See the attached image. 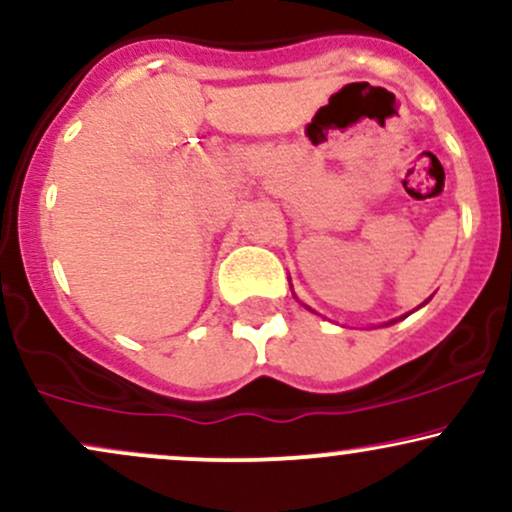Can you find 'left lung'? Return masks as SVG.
Instances as JSON below:
<instances>
[{
    "label": "left lung",
    "mask_w": 512,
    "mask_h": 512,
    "mask_svg": "<svg viewBox=\"0 0 512 512\" xmlns=\"http://www.w3.org/2000/svg\"><path fill=\"white\" fill-rule=\"evenodd\" d=\"M421 305H424V303H421ZM402 317H407V315H402ZM392 322H397V320H390V322H387V325H392Z\"/></svg>",
    "instance_id": "8db88e82"
}]
</instances>
